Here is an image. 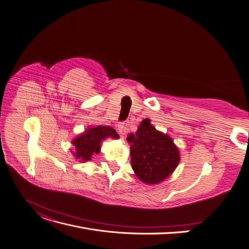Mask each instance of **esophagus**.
I'll use <instances>...</instances> for the list:
<instances>
[{
  "label": "esophagus",
  "mask_w": 249,
  "mask_h": 249,
  "mask_svg": "<svg viewBox=\"0 0 249 249\" xmlns=\"http://www.w3.org/2000/svg\"><path fill=\"white\" fill-rule=\"evenodd\" d=\"M127 125H126V123H124V122H120L118 124V126H117V129L119 130V132H120L121 134H123V133H125L126 131H127V127H126Z\"/></svg>",
  "instance_id": "esophagus-1"
}]
</instances>
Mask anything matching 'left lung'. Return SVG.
Returning a JSON list of instances; mask_svg holds the SVG:
<instances>
[{
	"mask_svg": "<svg viewBox=\"0 0 249 249\" xmlns=\"http://www.w3.org/2000/svg\"><path fill=\"white\" fill-rule=\"evenodd\" d=\"M130 143L131 165L135 175L146 184H157L177 168L179 149L167 134L158 131L149 119L140 123L135 134L127 137Z\"/></svg>",
	"mask_w": 249,
	"mask_h": 249,
	"instance_id": "obj_1",
	"label": "left lung"
}]
</instances>
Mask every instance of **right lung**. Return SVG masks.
Masks as SVG:
<instances>
[{"label": "right lung", "instance_id": "right-lung-1", "mask_svg": "<svg viewBox=\"0 0 249 249\" xmlns=\"http://www.w3.org/2000/svg\"><path fill=\"white\" fill-rule=\"evenodd\" d=\"M107 137L118 138L119 135L110 126H98L88 128L86 131L72 140L75 147L74 157L80 161L90 160L91 157L100 153L101 142Z\"/></svg>", "mask_w": 249, "mask_h": 249}]
</instances>
